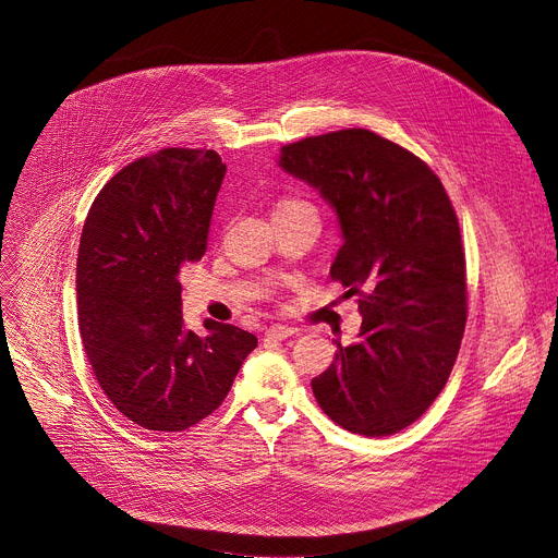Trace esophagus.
<instances>
[{
    "mask_svg": "<svg viewBox=\"0 0 558 558\" xmlns=\"http://www.w3.org/2000/svg\"><path fill=\"white\" fill-rule=\"evenodd\" d=\"M293 333H299V327H291V325H271L267 329V337L274 339V341H284L289 337H293Z\"/></svg>",
    "mask_w": 558,
    "mask_h": 558,
    "instance_id": "34e87169",
    "label": "esophagus"
}]
</instances>
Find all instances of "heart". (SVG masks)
<instances>
[{
  "mask_svg": "<svg viewBox=\"0 0 558 558\" xmlns=\"http://www.w3.org/2000/svg\"><path fill=\"white\" fill-rule=\"evenodd\" d=\"M293 210H314L307 202L295 199V197H284L276 204V213H293Z\"/></svg>",
  "mask_w": 558,
  "mask_h": 558,
  "instance_id": "1",
  "label": "heart"
}]
</instances>
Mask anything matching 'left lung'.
Here are the masks:
<instances>
[{"label": "left lung", "mask_w": 558, "mask_h": 558, "mask_svg": "<svg viewBox=\"0 0 558 558\" xmlns=\"http://www.w3.org/2000/svg\"><path fill=\"white\" fill-rule=\"evenodd\" d=\"M278 166L320 193L343 246L329 276L359 293L361 331L312 390L350 433L392 435L447 386L466 325L460 225L437 174L401 145L339 130L280 147Z\"/></svg>", "instance_id": "1"}]
</instances>
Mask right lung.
<instances>
[{
	"mask_svg": "<svg viewBox=\"0 0 558 558\" xmlns=\"http://www.w3.org/2000/svg\"><path fill=\"white\" fill-rule=\"evenodd\" d=\"M227 166L215 150L168 147L111 177L81 235L78 327L94 375L147 430H185L227 399L251 331L185 329L179 274L202 259Z\"/></svg>",
	"mask_w": 558,
	"mask_h": 558,
	"instance_id": "1",
	"label": "right lung"
}]
</instances>
